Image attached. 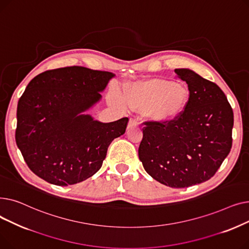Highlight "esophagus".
<instances>
[{
    "instance_id": "1",
    "label": "esophagus",
    "mask_w": 249,
    "mask_h": 249,
    "mask_svg": "<svg viewBox=\"0 0 249 249\" xmlns=\"http://www.w3.org/2000/svg\"><path fill=\"white\" fill-rule=\"evenodd\" d=\"M138 124H139L138 119H136V118H130L129 123H128V128L133 127V126H137Z\"/></svg>"
}]
</instances>
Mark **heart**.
Returning <instances> with one entry per match:
<instances>
[{
  "label": "heart",
  "instance_id": "1",
  "mask_svg": "<svg viewBox=\"0 0 249 249\" xmlns=\"http://www.w3.org/2000/svg\"><path fill=\"white\" fill-rule=\"evenodd\" d=\"M188 100L189 91L184 86L160 78L138 83L125 93L130 107L145 109L146 117L155 122L175 119L185 110Z\"/></svg>",
  "mask_w": 249,
  "mask_h": 249
}]
</instances>
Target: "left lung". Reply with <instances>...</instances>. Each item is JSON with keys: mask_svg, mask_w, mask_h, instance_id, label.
<instances>
[{"mask_svg": "<svg viewBox=\"0 0 249 249\" xmlns=\"http://www.w3.org/2000/svg\"><path fill=\"white\" fill-rule=\"evenodd\" d=\"M175 72L188 85L187 106L173 120L143 123L138 155L155 180L187 188L210 179L226 159L234 118L225 94L215 83L191 70Z\"/></svg>", "mask_w": 249, "mask_h": 249, "instance_id": "obj_1", "label": "left lung"}]
</instances>
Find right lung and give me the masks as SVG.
<instances>
[{
	"label": "right lung",
	"instance_id": "1",
	"mask_svg": "<svg viewBox=\"0 0 249 249\" xmlns=\"http://www.w3.org/2000/svg\"><path fill=\"white\" fill-rule=\"evenodd\" d=\"M112 72L67 67L36 75L17 107L16 143L25 162L56 186L81 182L101 168L110 143L129 119L101 123L83 115L100 99Z\"/></svg>",
	"mask_w": 249,
	"mask_h": 249
}]
</instances>
